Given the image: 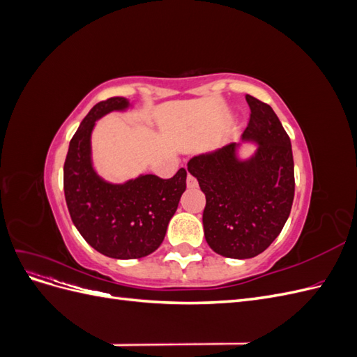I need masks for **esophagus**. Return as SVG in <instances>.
<instances>
[{"mask_svg":"<svg viewBox=\"0 0 357 357\" xmlns=\"http://www.w3.org/2000/svg\"><path fill=\"white\" fill-rule=\"evenodd\" d=\"M186 185H188V188H189V189H193V188H197V186H198V181H197V178L193 177L192 174H188Z\"/></svg>","mask_w":357,"mask_h":357,"instance_id":"esophagus-1","label":"esophagus"}]
</instances>
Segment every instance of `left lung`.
I'll list each match as a JSON object with an SVG mask.
<instances>
[{
  "label": "left lung",
  "instance_id": "left-lung-1",
  "mask_svg": "<svg viewBox=\"0 0 357 357\" xmlns=\"http://www.w3.org/2000/svg\"><path fill=\"white\" fill-rule=\"evenodd\" d=\"M250 122L241 143L193 156L188 171L205 193V241L225 257L261 255L282 232L295 195L290 138L268 104L245 95ZM244 144L255 145L243 157Z\"/></svg>",
  "mask_w": 357,
  "mask_h": 357
}]
</instances>
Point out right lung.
<instances>
[{
    "instance_id": "1",
    "label": "right lung",
    "mask_w": 357,
    "mask_h": 357,
    "mask_svg": "<svg viewBox=\"0 0 357 357\" xmlns=\"http://www.w3.org/2000/svg\"><path fill=\"white\" fill-rule=\"evenodd\" d=\"M132 109L129 100L119 96L96 104L71 138L63 164V192L74 226L96 252L113 259L153 253L186 190L185 168L168 180L139 174L113 183L98 174L92 159L96 122L109 113Z\"/></svg>"
}]
</instances>
